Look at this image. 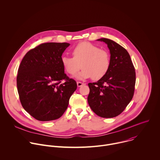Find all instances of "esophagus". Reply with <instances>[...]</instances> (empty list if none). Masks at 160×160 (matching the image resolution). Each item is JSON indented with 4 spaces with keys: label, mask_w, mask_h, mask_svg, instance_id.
<instances>
[{
    "label": "esophagus",
    "mask_w": 160,
    "mask_h": 160,
    "mask_svg": "<svg viewBox=\"0 0 160 160\" xmlns=\"http://www.w3.org/2000/svg\"><path fill=\"white\" fill-rule=\"evenodd\" d=\"M77 86H78V87H81L82 85H83L84 83H82V82H77Z\"/></svg>",
    "instance_id": "34e87169"
}]
</instances>
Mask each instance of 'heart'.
Instances as JSON below:
<instances>
[{
    "instance_id": "obj_1",
    "label": "heart",
    "mask_w": 160,
    "mask_h": 160,
    "mask_svg": "<svg viewBox=\"0 0 160 160\" xmlns=\"http://www.w3.org/2000/svg\"><path fill=\"white\" fill-rule=\"evenodd\" d=\"M72 54L73 58L62 56L61 63L65 72L70 75L76 74L82 67V72L75 76L77 79L92 78L98 80L109 72L111 66L109 53L97 45L83 42L72 50Z\"/></svg>"
}]
</instances>
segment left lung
<instances>
[{
  "label": "left lung",
  "mask_w": 160,
  "mask_h": 160,
  "mask_svg": "<svg viewBox=\"0 0 160 160\" xmlns=\"http://www.w3.org/2000/svg\"><path fill=\"white\" fill-rule=\"evenodd\" d=\"M108 45L111 66L108 73L95 83L88 84V103L92 110L102 118L119 115L131 101L135 84V68L127 50L115 41L99 38Z\"/></svg>",
  "instance_id": "left-lung-1"
}]
</instances>
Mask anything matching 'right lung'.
I'll use <instances>...</instances> for the list:
<instances>
[{
    "label": "right lung",
    "mask_w": 160,
    "mask_h": 160,
    "mask_svg": "<svg viewBox=\"0 0 160 160\" xmlns=\"http://www.w3.org/2000/svg\"><path fill=\"white\" fill-rule=\"evenodd\" d=\"M68 43H44L28 51L22 59L17 87L22 106L39 121L60 118L76 90V82L68 78L61 58ZM65 79L64 83L61 80Z\"/></svg>",
    "instance_id": "right-lung-1"
}]
</instances>
